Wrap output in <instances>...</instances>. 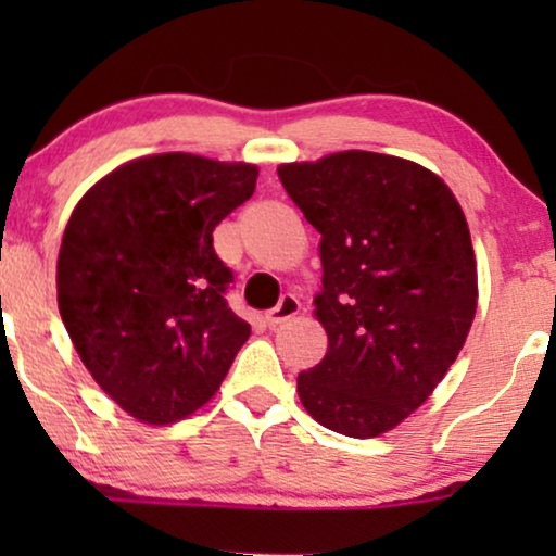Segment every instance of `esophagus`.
Listing matches in <instances>:
<instances>
[{"instance_id":"esophagus-1","label":"esophagus","mask_w":556,"mask_h":556,"mask_svg":"<svg viewBox=\"0 0 556 556\" xmlns=\"http://www.w3.org/2000/svg\"><path fill=\"white\" fill-rule=\"evenodd\" d=\"M299 311H301V301L295 299L293 293H286V295H280L278 306L270 308L268 314H265V324H268L270 329H276V326L286 324L288 318H293L295 314H299Z\"/></svg>"}]
</instances>
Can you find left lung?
<instances>
[{
	"instance_id": "obj_1",
	"label": "left lung",
	"mask_w": 556,
	"mask_h": 556,
	"mask_svg": "<svg viewBox=\"0 0 556 556\" xmlns=\"http://www.w3.org/2000/svg\"><path fill=\"white\" fill-rule=\"evenodd\" d=\"M280 185L321 235L316 316L329 349L299 375L324 428L377 438L422 405L466 344L476 255L447 185L420 164L341 151L278 166Z\"/></svg>"
}]
</instances>
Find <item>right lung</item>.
Listing matches in <instances>:
<instances>
[{
  "label": "right lung",
  "mask_w": 556,
  "mask_h": 556,
  "mask_svg": "<svg viewBox=\"0 0 556 556\" xmlns=\"http://www.w3.org/2000/svg\"><path fill=\"white\" fill-rule=\"evenodd\" d=\"M255 179L253 164L143 156L73 210L58 255L60 316L86 369L136 420L200 409L250 337L227 306L232 270L212 232Z\"/></svg>",
  "instance_id": "add662e5"
}]
</instances>
